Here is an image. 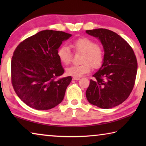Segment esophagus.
Masks as SVG:
<instances>
[{"instance_id": "1", "label": "esophagus", "mask_w": 146, "mask_h": 146, "mask_svg": "<svg viewBox=\"0 0 146 146\" xmlns=\"http://www.w3.org/2000/svg\"><path fill=\"white\" fill-rule=\"evenodd\" d=\"M73 80H80V78H78V77H73Z\"/></svg>"}]
</instances>
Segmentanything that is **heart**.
Wrapping results in <instances>:
<instances>
[{
  "instance_id": "obj_1",
  "label": "heart",
  "mask_w": 146,
  "mask_h": 146,
  "mask_svg": "<svg viewBox=\"0 0 146 146\" xmlns=\"http://www.w3.org/2000/svg\"><path fill=\"white\" fill-rule=\"evenodd\" d=\"M71 47L76 53L82 54L80 65H73L66 70V75L73 77H80L91 71V66L98 68L102 65L104 58V53L102 47L91 39L83 37L73 42ZM57 56L59 60L64 65L70 64L72 54L70 48L62 46L58 49Z\"/></svg>"
}]
</instances>
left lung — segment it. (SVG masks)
Masks as SVG:
<instances>
[{
  "mask_svg": "<svg viewBox=\"0 0 146 146\" xmlns=\"http://www.w3.org/2000/svg\"><path fill=\"white\" fill-rule=\"evenodd\" d=\"M102 44L104 58L86 92L91 104L102 109L115 107L127 99L134 87L137 60L131 47L115 32L100 28L86 30Z\"/></svg>",
  "mask_w": 146,
  "mask_h": 146,
  "instance_id": "obj_1",
  "label": "left lung"
}]
</instances>
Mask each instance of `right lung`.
<instances>
[{
    "label": "right lung",
    "instance_id": "add662e5",
    "mask_svg": "<svg viewBox=\"0 0 146 146\" xmlns=\"http://www.w3.org/2000/svg\"><path fill=\"white\" fill-rule=\"evenodd\" d=\"M71 35L43 30L19 44L11 59V82L23 102L37 110L55 108L63 100L72 78L56 80L64 70L57 56L59 47Z\"/></svg>",
    "mask_w": 146,
    "mask_h": 146
}]
</instances>
